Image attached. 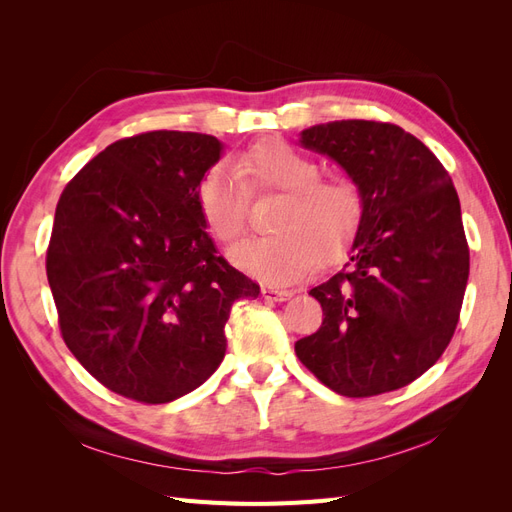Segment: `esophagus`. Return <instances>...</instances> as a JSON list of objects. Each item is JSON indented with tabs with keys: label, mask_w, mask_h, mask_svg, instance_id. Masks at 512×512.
I'll return each mask as SVG.
<instances>
[{
	"label": "esophagus",
	"mask_w": 512,
	"mask_h": 512,
	"mask_svg": "<svg viewBox=\"0 0 512 512\" xmlns=\"http://www.w3.org/2000/svg\"><path fill=\"white\" fill-rule=\"evenodd\" d=\"M262 297H265L267 301H286L292 297V292L275 288V286H262Z\"/></svg>",
	"instance_id": "1"
}]
</instances>
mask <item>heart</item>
Masks as SVG:
<instances>
[{"instance_id": "obj_1", "label": "heart", "mask_w": 512, "mask_h": 512, "mask_svg": "<svg viewBox=\"0 0 512 512\" xmlns=\"http://www.w3.org/2000/svg\"><path fill=\"white\" fill-rule=\"evenodd\" d=\"M282 194L273 207L271 235L232 250L235 265L262 282H290L333 260L354 239L365 215L361 181L348 170L320 175L309 153L284 141H265L232 160V173L211 168L198 181L196 207L209 235L235 243L247 226L250 198Z\"/></svg>"}]
</instances>
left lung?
Listing matches in <instances>:
<instances>
[{
    "label": "left lung",
    "instance_id": "left-lung-1",
    "mask_svg": "<svg viewBox=\"0 0 512 512\" xmlns=\"http://www.w3.org/2000/svg\"><path fill=\"white\" fill-rule=\"evenodd\" d=\"M301 145L361 181L365 215L344 269L309 290L324 318L294 352L344 397L401 389L440 359L459 322L470 247L455 185L395 123H320Z\"/></svg>",
    "mask_w": 512,
    "mask_h": 512
}]
</instances>
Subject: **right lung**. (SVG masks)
I'll return each instance as SVG.
<instances>
[{
	"label": "right lung",
	"mask_w": 512,
	"mask_h": 512,
	"mask_svg": "<svg viewBox=\"0 0 512 512\" xmlns=\"http://www.w3.org/2000/svg\"><path fill=\"white\" fill-rule=\"evenodd\" d=\"M215 136L153 130L89 160L59 196L46 277L66 346L108 391L166 404L224 359L237 299L260 286L218 256L196 207Z\"/></svg>",
	"instance_id": "add662e5"
}]
</instances>
